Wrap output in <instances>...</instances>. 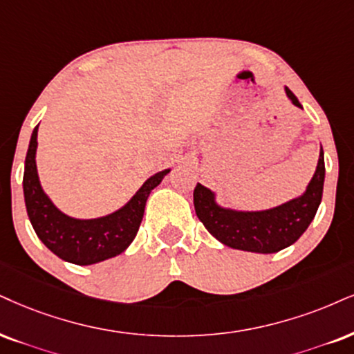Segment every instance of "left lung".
I'll use <instances>...</instances> for the list:
<instances>
[{
    "mask_svg": "<svg viewBox=\"0 0 354 354\" xmlns=\"http://www.w3.org/2000/svg\"><path fill=\"white\" fill-rule=\"evenodd\" d=\"M286 93L295 106L302 108L287 86ZM324 180L325 160L322 149L315 174L302 197L264 212H233L218 207L213 192L197 184L194 190L195 212L205 228L226 246L269 254L294 244L308 228L322 202Z\"/></svg>",
    "mask_w": 354,
    "mask_h": 354,
    "instance_id": "left-lung-1",
    "label": "left lung"
}]
</instances>
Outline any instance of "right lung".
<instances>
[{"label":"right lung","instance_id":"1","mask_svg":"<svg viewBox=\"0 0 354 354\" xmlns=\"http://www.w3.org/2000/svg\"><path fill=\"white\" fill-rule=\"evenodd\" d=\"M36 149L37 126L32 131L26 154L23 189L26 210L39 239L60 259L78 266L95 264L121 254L136 238L151 190L162 182L169 169L147 178L121 210L97 220H75L57 210L42 192L37 177Z\"/></svg>","mask_w":354,"mask_h":354}]
</instances>
